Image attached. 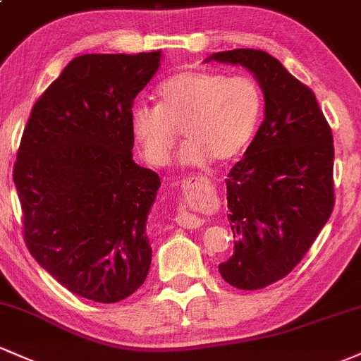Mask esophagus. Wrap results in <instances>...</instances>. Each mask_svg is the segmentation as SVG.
Wrapping results in <instances>:
<instances>
[{
    "label": "esophagus",
    "instance_id": "1",
    "mask_svg": "<svg viewBox=\"0 0 361 361\" xmlns=\"http://www.w3.org/2000/svg\"><path fill=\"white\" fill-rule=\"evenodd\" d=\"M176 223L180 226H183V228H187V229H195V228H200L204 221H202L199 216H195V214L181 212V214H178V216H176Z\"/></svg>",
    "mask_w": 361,
    "mask_h": 361
}]
</instances>
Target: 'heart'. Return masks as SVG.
I'll list each match as a JSON object with an SVG mask.
<instances>
[{
	"instance_id": "1",
	"label": "heart",
	"mask_w": 361,
	"mask_h": 361,
	"mask_svg": "<svg viewBox=\"0 0 361 361\" xmlns=\"http://www.w3.org/2000/svg\"><path fill=\"white\" fill-rule=\"evenodd\" d=\"M156 96L157 106H133L128 123L142 157L157 168L168 164L178 130L187 137L178 156L181 166L233 161L252 142L264 109L255 80L209 70L174 73L157 87Z\"/></svg>"
}]
</instances>
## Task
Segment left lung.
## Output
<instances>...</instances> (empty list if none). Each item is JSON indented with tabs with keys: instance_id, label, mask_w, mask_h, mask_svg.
I'll return each mask as SVG.
<instances>
[{
	"instance_id": "obj_1",
	"label": "left lung",
	"mask_w": 361,
	"mask_h": 361,
	"mask_svg": "<svg viewBox=\"0 0 361 361\" xmlns=\"http://www.w3.org/2000/svg\"><path fill=\"white\" fill-rule=\"evenodd\" d=\"M241 65L264 92V121L226 180L233 255L226 283L260 290L303 259L334 207V145L315 94L260 49L214 53L205 63Z\"/></svg>"
}]
</instances>
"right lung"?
<instances>
[{"label": "right lung", "instance_id": "1", "mask_svg": "<svg viewBox=\"0 0 361 361\" xmlns=\"http://www.w3.org/2000/svg\"><path fill=\"white\" fill-rule=\"evenodd\" d=\"M161 51L82 54L37 99L13 183L27 248L61 286L99 303L144 284L147 217L161 180L133 161L128 114Z\"/></svg>", "mask_w": 361, "mask_h": 361}]
</instances>
